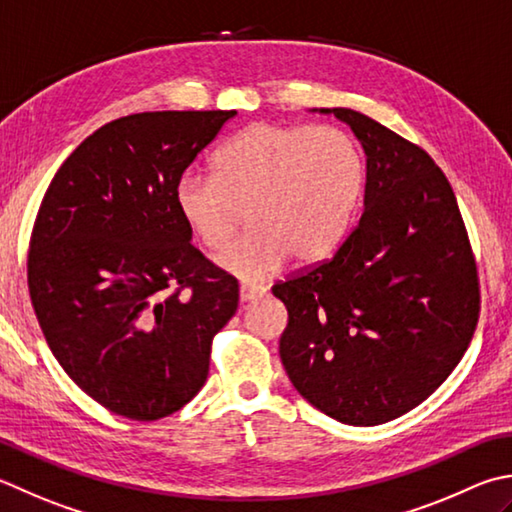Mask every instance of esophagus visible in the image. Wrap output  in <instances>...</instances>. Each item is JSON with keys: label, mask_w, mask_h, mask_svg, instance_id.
<instances>
[{"label": "esophagus", "mask_w": 512, "mask_h": 512, "mask_svg": "<svg viewBox=\"0 0 512 512\" xmlns=\"http://www.w3.org/2000/svg\"><path fill=\"white\" fill-rule=\"evenodd\" d=\"M264 293H266V288H262V286L244 284L242 288H239V299H242V302H253V299L262 297Z\"/></svg>", "instance_id": "1"}]
</instances>
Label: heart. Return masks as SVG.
<instances>
[{
    "instance_id": "1",
    "label": "heart",
    "mask_w": 512,
    "mask_h": 512,
    "mask_svg": "<svg viewBox=\"0 0 512 512\" xmlns=\"http://www.w3.org/2000/svg\"><path fill=\"white\" fill-rule=\"evenodd\" d=\"M366 184L357 139L333 126L257 122L219 150L215 175L188 170L175 206L199 244L222 250L248 210L253 230L219 262L244 279H262L290 257L324 262L344 242Z\"/></svg>"
}]
</instances>
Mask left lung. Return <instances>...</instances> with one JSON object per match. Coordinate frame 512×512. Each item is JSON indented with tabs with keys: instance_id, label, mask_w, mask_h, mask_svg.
<instances>
[{
	"instance_id": "8db88e82",
	"label": "left lung",
	"mask_w": 512,
	"mask_h": 512,
	"mask_svg": "<svg viewBox=\"0 0 512 512\" xmlns=\"http://www.w3.org/2000/svg\"><path fill=\"white\" fill-rule=\"evenodd\" d=\"M322 113L366 150V208L333 255L273 286L288 310L279 355L317 410L377 426L462 362L482 308L477 262L453 186L422 146L357 110Z\"/></svg>"
}]
</instances>
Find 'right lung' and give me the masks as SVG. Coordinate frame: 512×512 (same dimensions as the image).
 <instances>
[{
	"instance_id": "right-lung-1",
	"label": "right lung",
	"mask_w": 512,
	"mask_h": 512,
	"mask_svg": "<svg viewBox=\"0 0 512 512\" xmlns=\"http://www.w3.org/2000/svg\"><path fill=\"white\" fill-rule=\"evenodd\" d=\"M235 110L119 117L50 182L28 248V293L66 375L115 415L155 422L208 377L239 284L190 244L175 186Z\"/></svg>"
}]
</instances>
